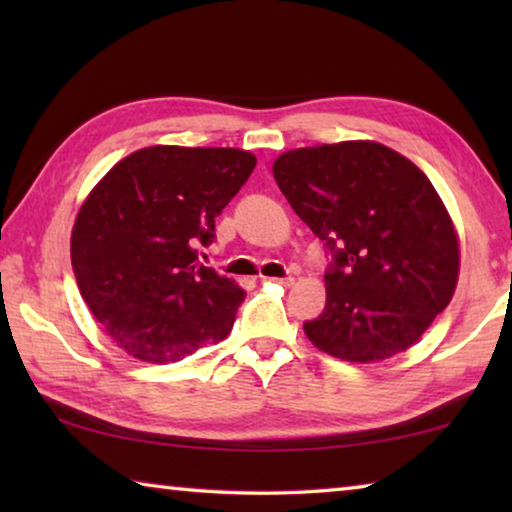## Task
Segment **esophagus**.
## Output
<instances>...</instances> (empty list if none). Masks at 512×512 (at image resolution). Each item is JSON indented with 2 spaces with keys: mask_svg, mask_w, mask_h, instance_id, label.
I'll return each mask as SVG.
<instances>
[{
  "mask_svg": "<svg viewBox=\"0 0 512 512\" xmlns=\"http://www.w3.org/2000/svg\"><path fill=\"white\" fill-rule=\"evenodd\" d=\"M268 280L282 284V287H291V284H293V277L291 275H287V277H268Z\"/></svg>",
  "mask_w": 512,
  "mask_h": 512,
  "instance_id": "obj_1",
  "label": "esophagus"
}]
</instances>
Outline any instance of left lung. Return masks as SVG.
I'll return each instance as SVG.
<instances>
[{"label":"left lung","instance_id":"obj_1","mask_svg":"<svg viewBox=\"0 0 512 512\" xmlns=\"http://www.w3.org/2000/svg\"><path fill=\"white\" fill-rule=\"evenodd\" d=\"M277 187L329 255L323 314L307 339L343 361L404 352L454 296L458 239L429 178L377 142L280 155Z\"/></svg>","mask_w":512,"mask_h":512}]
</instances>
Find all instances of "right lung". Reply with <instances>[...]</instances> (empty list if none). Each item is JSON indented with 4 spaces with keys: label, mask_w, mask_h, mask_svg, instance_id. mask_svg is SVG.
<instances>
[{
    "label": "right lung",
    "mask_w": 512,
    "mask_h": 512,
    "mask_svg": "<svg viewBox=\"0 0 512 512\" xmlns=\"http://www.w3.org/2000/svg\"><path fill=\"white\" fill-rule=\"evenodd\" d=\"M239 149L151 146L117 162L76 216L72 268L119 348L169 363L230 334L246 293L198 264L214 219L255 169Z\"/></svg>",
    "instance_id": "1"
}]
</instances>
